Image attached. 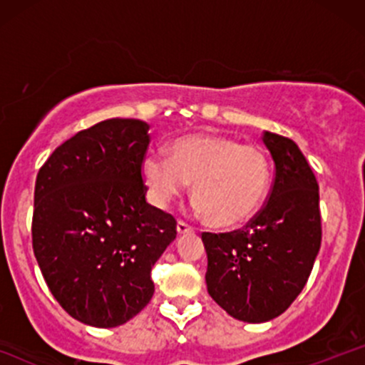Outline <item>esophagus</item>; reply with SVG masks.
Listing matches in <instances>:
<instances>
[{
  "mask_svg": "<svg viewBox=\"0 0 365 365\" xmlns=\"http://www.w3.org/2000/svg\"><path fill=\"white\" fill-rule=\"evenodd\" d=\"M177 232H178V235H187V233L194 232V228H192V226H188L187 223H183V221H178Z\"/></svg>",
  "mask_w": 365,
  "mask_h": 365,
  "instance_id": "34e87169",
  "label": "esophagus"
}]
</instances>
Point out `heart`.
Masks as SVG:
<instances>
[{
	"mask_svg": "<svg viewBox=\"0 0 365 365\" xmlns=\"http://www.w3.org/2000/svg\"><path fill=\"white\" fill-rule=\"evenodd\" d=\"M149 197L166 207L187 192L190 183L194 211L216 228L245 223L261 206L269 183L267 159L252 144H238L223 135H188L175 140L171 158L149 150L142 163Z\"/></svg>",
	"mask_w": 365,
	"mask_h": 365,
	"instance_id": "obj_1",
	"label": "heart"
}]
</instances>
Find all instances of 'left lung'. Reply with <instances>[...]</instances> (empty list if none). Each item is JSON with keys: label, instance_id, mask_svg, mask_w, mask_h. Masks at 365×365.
<instances>
[{"label": "left lung", "instance_id": "1", "mask_svg": "<svg viewBox=\"0 0 365 365\" xmlns=\"http://www.w3.org/2000/svg\"><path fill=\"white\" fill-rule=\"evenodd\" d=\"M274 161L269 199L242 230L202 233L207 292L238 321L266 322L299 297L321 247L319 185L292 139L264 132Z\"/></svg>", "mask_w": 365, "mask_h": 365}]
</instances>
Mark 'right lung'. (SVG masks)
Instances as JSON below:
<instances>
[{"instance_id":"right-lung-1","label":"right lung","mask_w":365,"mask_h":365,"mask_svg":"<svg viewBox=\"0 0 365 365\" xmlns=\"http://www.w3.org/2000/svg\"><path fill=\"white\" fill-rule=\"evenodd\" d=\"M149 125L111 118L63 142L39 170L32 247L46 283L73 319L115 328L153 299L150 269L177 221L145 200Z\"/></svg>"}]
</instances>
